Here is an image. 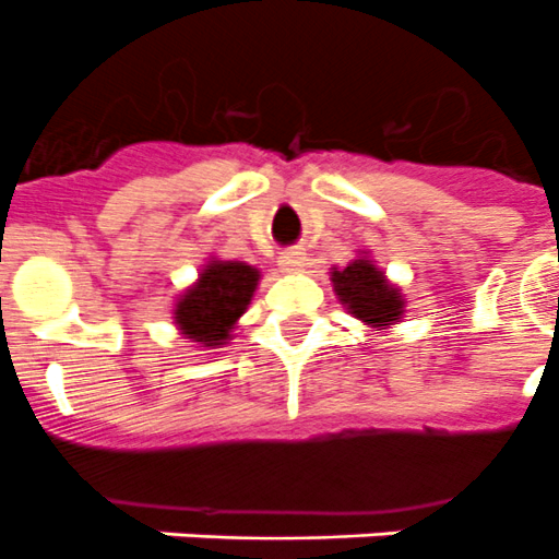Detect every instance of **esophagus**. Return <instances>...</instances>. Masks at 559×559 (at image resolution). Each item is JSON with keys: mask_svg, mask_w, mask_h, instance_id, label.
<instances>
[{"mask_svg": "<svg viewBox=\"0 0 559 559\" xmlns=\"http://www.w3.org/2000/svg\"><path fill=\"white\" fill-rule=\"evenodd\" d=\"M305 265H308V254H305L302 249H288L280 254V269H283L285 274H296V271H302Z\"/></svg>", "mask_w": 559, "mask_h": 559, "instance_id": "1", "label": "esophagus"}]
</instances>
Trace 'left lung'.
<instances>
[{"label": "left lung", "mask_w": 559, "mask_h": 559, "mask_svg": "<svg viewBox=\"0 0 559 559\" xmlns=\"http://www.w3.org/2000/svg\"><path fill=\"white\" fill-rule=\"evenodd\" d=\"M330 283H333L335 299L353 319L369 328V333L374 330L386 333L406 316V296L367 249H358V257L349 260L344 269L333 265Z\"/></svg>", "instance_id": "1"}]
</instances>
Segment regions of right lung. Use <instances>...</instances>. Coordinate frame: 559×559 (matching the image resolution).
Instances as JSON below:
<instances>
[{
	"label": "right lung",
	"mask_w": 559,
	"mask_h": 559,
	"mask_svg": "<svg viewBox=\"0 0 559 559\" xmlns=\"http://www.w3.org/2000/svg\"><path fill=\"white\" fill-rule=\"evenodd\" d=\"M263 274L243 260H221L210 254L195 283L173 299L170 319L181 338L195 347L218 349L235 338Z\"/></svg>",
	"instance_id": "right-lung-1"
}]
</instances>
